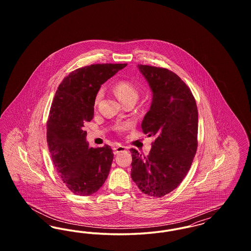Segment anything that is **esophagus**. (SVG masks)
I'll use <instances>...</instances> for the list:
<instances>
[{
  "mask_svg": "<svg viewBox=\"0 0 251 251\" xmlns=\"http://www.w3.org/2000/svg\"><path fill=\"white\" fill-rule=\"evenodd\" d=\"M127 149H126V147H124V146H118V147H115L114 149H113V151H114V153L115 154H119L120 152H122V151H125Z\"/></svg>",
  "mask_w": 251,
  "mask_h": 251,
  "instance_id": "esophagus-1",
  "label": "esophagus"
}]
</instances>
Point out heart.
<instances>
[{
  "label": "heart",
  "mask_w": 251,
  "mask_h": 251,
  "mask_svg": "<svg viewBox=\"0 0 251 251\" xmlns=\"http://www.w3.org/2000/svg\"><path fill=\"white\" fill-rule=\"evenodd\" d=\"M113 91L123 104L129 101L135 102L139 97L138 88L128 80H120L117 83H115L113 85ZM101 96H102V91L99 90L94 99L95 105L99 103ZM115 128L118 131H125L129 128V123H120L118 124Z\"/></svg>",
  "instance_id": "heart-1"
}]
</instances>
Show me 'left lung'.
<instances>
[{
	"label": "left lung",
	"mask_w": 251,
	"mask_h": 251,
	"mask_svg": "<svg viewBox=\"0 0 251 251\" xmlns=\"http://www.w3.org/2000/svg\"><path fill=\"white\" fill-rule=\"evenodd\" d=\"M152 91L141 127L155 141L148 155L131 149V177L144 194L161 198L178 187L198 148L199 114L190 88L167 69L137 66Z\"/></svg>",
	"instance_id": "1"
}]
</instances>
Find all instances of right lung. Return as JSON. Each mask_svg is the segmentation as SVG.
<instances>
[{"mask_svg": "<svg viewBox=\"0 0 251 251\" xmlns=\"http://www.w3.org/2000/svg\"><path fill=\"white\" fill-rule=\"evenodd\" d=\"M127 64H96L71 72L59 84L47 122L52 163L66 186L78 196L98 191L113 162L110 146L88 148L85 122L94 117V99L100 85Z\"/></svg>", "mask_w": 251, "mask_h": 251, "instance_id": "1", "label": "right lung"}]
</instances>
